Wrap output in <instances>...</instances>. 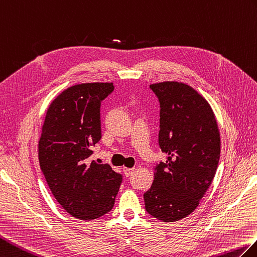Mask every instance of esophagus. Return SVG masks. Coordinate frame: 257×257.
I'll list each match as a JSON object with an SVG mask.
<instances>
[{"mask_svg":"<svg viewBox=\"0 0 257 257\" xmlns=\"http://www.w3.org/2000/svg\"><path fill=\"white\" fill-rule=\"evenodd\" d=\"M133 172H134V168H127V167H123V173H124V175L126 176V177H130L131 175L133 174Z\"/></svg>","mask_w":257,"mask_h":257,"instance_id":"obj_1","label":"esophagus"}]
</instances>
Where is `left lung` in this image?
I'll return each mask as SVG.
<instances>
[{
  "label": "left lung",
  "mask_w": 257,
  "mask_h": 257,
  "mask_svg": "<svg viewBox=\"0 0 257 257\" xmlns=\"http://www.w3.org/2000/svg\"><path fill=\"white\" fill-rule=\"evenodd\" d=\"M150 88L161 107L158 144L167 158L154 169L145 209L154 218L174 222L193 212L212 182L220 133L210 104L190 85L167 81Z\"/></svg>",
  "instance_id": "left-lung-1"
}]
</instances>
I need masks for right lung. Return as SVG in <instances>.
I'll return each mask as SVG.
<instances>
[{
    "label": "right lung",
    "mask_w": 257,
    "mask_h": 257,
    "mask_svg": "<svg viewBox=\"0 0 257 257\" xmlns=\"http://www.w3.org/2000/svg\"><path fill=\"white\" fill-rule=\"evenodd\" d=\"M113 83L72 85L51 102L38 143L41 169L56 200L73 218L98 219L114 206L123 176L91 161L101 140V102Z\"/></svg>",
    "instance_id": "add662e5"
}]
</instances>
